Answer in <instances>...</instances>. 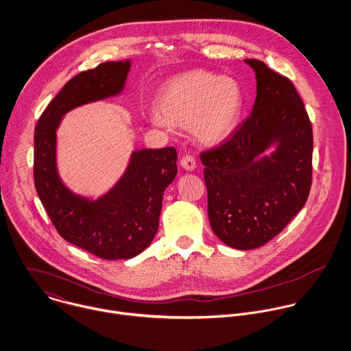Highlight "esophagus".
I'll list each match as a JSON object with an SVG mask.
<instances>
[{"mask_svg":"<svg viewBox=\"0 0 351 351\" xmlns=\"http://www.w3.org/2000/svg\"><path fill=\"white\" fill-rule=\"evenodd\" d=\"M180 165H182L184 169H187V171H194V169L197 168V161H195L194 156H191V154H186V156H183V157H182V160H180Z\"/></svg>","mask_w":351,"mask_h":351,"instance_id":"1","label":"esophagus"}]
</instances>
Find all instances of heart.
<instances>
[{
  "label": "heart",
  "mask_w": 351,
  "mask_h": 351,
  "mask_svg": "<svg viewBox=\"0 0 351 351\" xmlns=\"http://www.w3.org/2000/svg\"><path fill=\"white\" fill-rule=\"evenodd\" d=\"M237 81L213 71H186L165 81L157 92L150 119L161 128L191 129L206 145H218L236 130L243 111Z\"/></svg>",
  "instance_id": "heart-1"
}]
</instances>
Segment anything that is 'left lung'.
<instances>
[{
    "mask_svg": "<svg viewBox=\"0 0 351 351\" xmlns=\"http://www.w3.org/2000/svg\"><path fill=\"white\" fill-rule=\"evenodd\" d=\"M251 115L223 143L201 153L211 229L226 245L258 248L301 210L312 184V125L293 82L265 62ZM273 143L278 149L261 155Z\"/></svg>",
    "mask_w": 351,
    "mask_h": 351,
    "instance_id": "left-lung-1",
    "label": "left lung"
}]
</instances>
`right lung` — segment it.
I'll return each instance as SVG.
<instances>
[{
    "label": "right lung",
    "instance_id": "obj_1",
    "mask_svg": "<svg viewBox=\"0 0 351 351\" xmlns=\"http://www.w3.org/2000/svg\"><path fill=\"white\" fill-rule=\"evenodd\" d=\"M130 61L104 62L69 80L49 103L35 128L34 180L57 232L71 244L106 261L130 259L149 247L158 230L162 195L178 173L173 146L132 154L121 180L90 201L71 193L57 171V129L73 108L123 90Z\"/></svg>",
    "mask_w": 351,
    "mask_h": 351
}]
</instances>
